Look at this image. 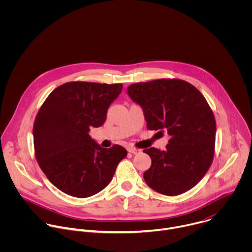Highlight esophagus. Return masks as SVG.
I'll return each instance as SVG.
<instances>
[{
	"label": "esophagus",
	"mask_w": 252,
	"mask_h": 252,
	"mask_svg": "<svg viewBox=\"0 0 252 252\" xmlns=\"http://www.w3.org/2000/svg\"><path fill=\"white\" fill-rule=\"evenodd\" d=\"M127 151H128L129 153H131V154H134V155H138V154L141 153V150L136 149V148H128Z\"/></svg>",
	"instance_id": "obj_1"
}]
</instances>
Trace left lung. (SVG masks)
Returning <instances> with one entry per match:
<instances>
[{
    "instance_id": "1",
    "label": "left lung",
    "mask_w": 252,
    "mask_h": 252,
    "mask_svg": "<svg viewBox=\"0 0 252 252\" xmlns=\"http://www.w3.org/2000/svg\"><path fill=\"white\" fill-rule=\"evenodd\" d=\"M127 94L141 106L147 127L166 130L170 137L165 151L143 150L152 158L143 173L147 185L169 196L191 189L214 156L217 125L205 97L194 86L177 79L132 84Z\"/></svg>"
}]
</instances>
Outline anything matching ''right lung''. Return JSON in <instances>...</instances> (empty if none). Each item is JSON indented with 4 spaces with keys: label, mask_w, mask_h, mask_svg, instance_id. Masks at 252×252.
<instances>
[{
    "label": "right lung",
    "mask_w": 252,
    "mask_h": 252,
    "mask_svg": "<svg viewBox=\"0 0 252 252\" xmlns=\"http://www.w3.org/2000/svg\"><path fill=\"white\" fill-rule=\"evenodd\" d=\"M122 84L69 82L55 89L35 117L34 156L49 181L80 198L102 190L127 152L119 145L103 149L89 134L103 125Z\"/></svg>",
    "instance_id": "obj_1"
}]
</instances>
